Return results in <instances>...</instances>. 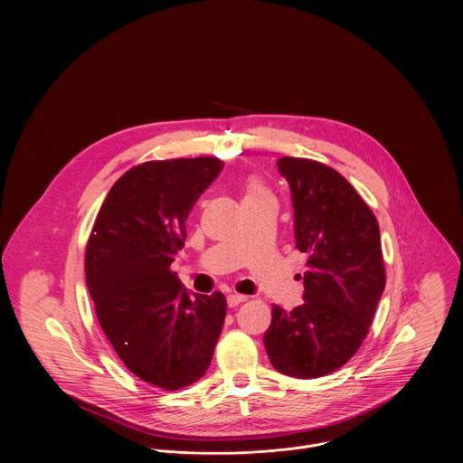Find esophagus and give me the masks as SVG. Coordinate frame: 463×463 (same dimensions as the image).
I'll return each mask as SVG.
<instances>
[{
	"mask_svg": "<svg viewBox=\"0 0 463 463\" xmlns=\"http://www.w3.org/2000/svg\"><path fill=\"white\" fill-rule=\"evenodd\" d=\"M226 301H228V307H230V308H235V307H239L241 303L248 301V298L242 296V294H230Z\"/></svg>",
	"mask_w": 463,
	"mask_h": 463,
	"instance_id": "34e87169",
	"label": "esophagus"
}]
</instances>
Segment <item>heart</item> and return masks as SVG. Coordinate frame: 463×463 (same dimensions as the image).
Listing matches in <instances>:
<instances>
[{"mask_svg":"<svg viewBox=\"0 0 463 463\" xmlns=\"http://www.w3.org/2000/svg\"><path fill=\"white\" fill-rule=\"evenodd\" d=\"M264 194H269L267 191H265L264 185L257 180V178H251L250 180V184H248V189H246V198H257V196H264Z\"/></svg>","mask_w":463,"mask_h":463,"instance_id":"heart-1","label":"heart"}]
</instances>
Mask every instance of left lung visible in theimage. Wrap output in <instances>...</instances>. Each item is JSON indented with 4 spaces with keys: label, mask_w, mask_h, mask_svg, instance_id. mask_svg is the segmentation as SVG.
<instances>
[{
    "label": "left lung",
    "mask_w": 463,
    "mask_h": 463,
    "mask_svg": "<svg viewBox=\"0 0 463 463\" xmlns=\"http://www.w3.org/2000/svg\"><path fill=\"white\" fill-rule=\"evenodd\" d=\"M276 164L292 191L296 248L308 270L303 305H272L265 351L281 374L312 380L349 362L369 333L387 279L380 226L330 165L296 156Z\"/></svg>",
    "instance_id": "left-lung-1"
}]
</instances>
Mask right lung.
<instances>
[{
	"label": "right lung",
	"mask_w": 463,
	"mask_h": 463,
	"mask_svg": "<svg viewBox=\"0 0 463 463\" xmlns=\"http://www.w3.org/2000/svg\"><path fill=\"white\" fill-rule=\"evenodd\" d=\"M222 162L151 160L127 171L103 201L85 248V278L99 326L142 382L180 391L206 373L226 299L184 288L171 270L185 221Z\"/></svg>",
	"instance_id": "add662e5"
}]
</instances>
